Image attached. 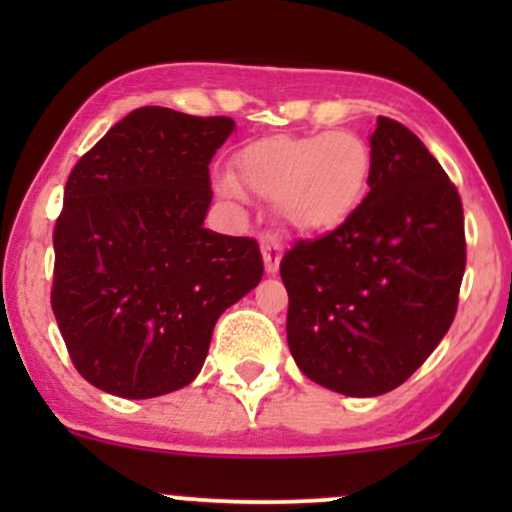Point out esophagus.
I'll list each match as a JSON object with an SVG mask.
<instances>
[{"instance_id":"esophagus-1","label":"esophagus","mask_w":512,"mask_h":512,"mask_svg":"<svg viewBox=\"0 0 512 512\" xmlns=\"http://www.w3.org/2000/svg\"><path fill=\"white\" fill-rule=\"evenodd\" d=\"M260 250H262V260H264V269H267V274L279 272V262H281V243H279V238L264 236L260 240Z\"/></svg>"}]
</instances>
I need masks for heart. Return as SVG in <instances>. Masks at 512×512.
Masks as SVG:
<instances>
[{"label":"heart","instance_id":"heart-1","mask_svg":"<svg viewBox=\"0 0 512 512\" xmlns=\"http://www.w3.org/2000/svg\"><path fill=\"white\" fill-rule=\"evenodd\" d=\"M373 173L366 139L334 129L320 134H274L238 151V185L252 195L279 202L281 214L301 233L339 228L361 207ZM221 192L236 197L231 180Z\"/></svg>","mask_w":512,"mask_h":512}]
</instances>
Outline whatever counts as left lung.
I'll return each instance as SVG.
<instances>
[{"label": "left lung", "mask_w": 512, "mask_h": 512, "mask_svg": "<svg viewBox=\"0 0 512 512\" xmlns=\"http://www.w3.org/2000/svg\"><path fill=\"white\" fill-rule=\"evenodd\" d=\"M370 154L354 216L281 260L293 361L346 397L385 395L433 354L467 262L460 195L424 142L378 117Z\"/></svg>", "instance_id": "obj_1"}]
</instances>
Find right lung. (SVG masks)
Masks as SVG:
<instances>
[{"label": "right lung", "mask_w": 512, "mask_h": 512, "mask_svg": "<svg viewBox=\"0 0 512 512\" xmlns=\"http://www.w3.org/2000/svg\"><path fill=\"white\" fill-rule=\"evenodd\" d=\"M231 117L139 108L81 156L57 219L52 310L76 370L149 399L197 378L226 308L260 284L252 238L204 228Z\"/></svg>", "instance_id": "1"}]
</instances>
